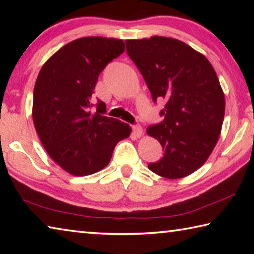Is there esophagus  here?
<instances>
[{"mask_svg":"<svg viewBox=\"0 0 254 254\" xmlns=\"http://www.w3.org/2000/svg\"><path fill=\"white\" fill-rule=\"evenodd\" d=\"M132 130H133V133H134V135H135L136 137L142 136L143 130H142V127L139 126V124H136V126H133V127H132Z\"/></svg>","mask_w":254,"mask_h":254,"instance_id":"34e87169","label":"esophagus"}]
</instances>
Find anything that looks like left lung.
Instances as JSON below:
<instances>
[{
    "mask_svg": "<svg viewBox=\"0 0 254 254\" xmlns=\"http://www.w3.org/2000/svg\"><path fill=\"white\" fill-rule=\"evenodd\" d=\"M126 44L152 100L166 101L163 121L147 128L160 142L163 157L148 168L163 178L186 177L204 165L220 137L225 97L216 72L204 55L174 38Z\"/></svg>",
    "mask_w": 254,
    "mask_h": 254,
    "instance_id": "obj_1",
    "label": "left lung"
}]
</instances>
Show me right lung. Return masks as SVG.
I'll return each instance as SVG.
<instances>
[{
  "mask_svg": "<svg viewBox=\"0 0 254 254\" xmlns=\"http://www.w3.org/2000/svg\"><path fill=\"white\" fill-rule=\"evenodd\" d=\"M124 48L115 38H79L51 56L37 77L34 127L46 151L68 174L87 176L105 168L115 145L131 134L128 124L103 115L104 102L91 112L98 76Z\"/></svg>",
  "mask_w": 254,
  "mask_h": 254,
  "instance_id": "obj_1",
  "label": "right lung"
}]
</instances>
